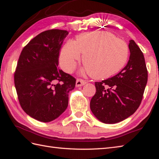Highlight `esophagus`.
<instances>
[{
  "instance_id": "34e87169",
  "label": "esophagus",
  "mask_w": 159,
  "mask_h": 159,
  "mask_svg": "<svg viewBox=\"0 0 159 159\" xmlns=\"http://www.w3.org/2000/svg\"><path fill=\"white\" fill-rule=\"evenodd\" d=\"M86 83H87V81L85 80H83L81 79H78L76 80V87H80V86L84 85Z\"/></svg>"
}]
</instances>
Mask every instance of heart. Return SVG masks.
Segmentation results:
<instances>
[{
	"label": "heart",
	"mask_w": 159,
	"mask_h": 159,
	"mask_svg": "<svg viewBox=\"0 0 159 159\" xmlns=\"http://www.w3.org/2000/svg\"><path fill=\"white\" fill-rule=\"evenodd\" d=\"M83 54V63L91 76L102 79L117 73L126 64L128 47L124 40L107 31L85 33L76 41H67L61 50L59 61L70 72Z\"/></svg>",
	"instance_id": "b5f03b06"
}]
</instances>
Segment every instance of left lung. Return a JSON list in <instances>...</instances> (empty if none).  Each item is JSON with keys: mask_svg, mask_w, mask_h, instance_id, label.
Wrapping results in <instances>:
<instances>
[{"mask_svg": "<svg viewBox=\"0 0 159 159\" xmlns=\"http://www.w3.org/2000/svg\"><path fill=\"white\" fill-rule=\"evenodd\" d=\"M130 57L127 65L116 76L96 82V92L90 109L105 124L120 122L139 108L148 81V70L143 54L134 40L128 45Z\"/></svg>", "mask_w": 159, "mask_h": 159, "instance_id": "1", "label": "left lung"}]
</instances>
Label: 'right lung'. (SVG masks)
Returning a JSON list of instances; mask_svg holds the SVG:
<instances>
[{"label":"right lung","mask_w":159,"mask_h":159,"mask_svg":"<svg viewBox=\"0 0 159 159\" xmlns=\"http://www.w3.org/2000/svg\"><path fill=\"white\" fill-rule=\"evenodd\" d=\"M69 33L43 31L22 49L14 72V84L22 109L34 119L48 122L68 105V93L76 79L58 68L59 52Z\"/></svg>","instance_id":"1"}]
</instances>
